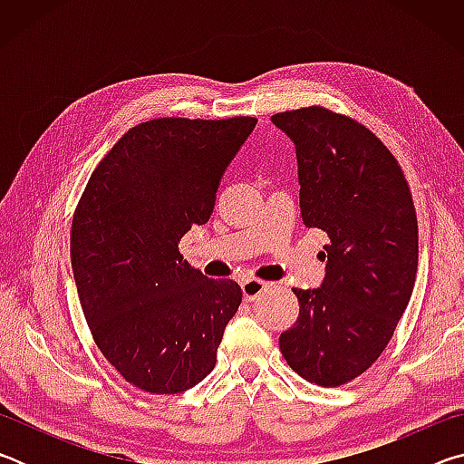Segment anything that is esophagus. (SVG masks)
Returning a JSON list of instances; mask_svg holds the SVG:
<instances>
[{"mask_svg": "<svg viewBox=\"0 0 464 464\" xmlns=\"http://www.w3.org/2000/svg\"><path fill=\"white\" fill-rule=\"evenodd\" d=\"M268 288V282L264 280H257V278H247L241 282V293H243V301H256L257 296H260L264 290Z\"/></svg>", "mask_w": 464, "mask_h": 464, "instance_id": "1", "label": "esophagus"}]
</instances>
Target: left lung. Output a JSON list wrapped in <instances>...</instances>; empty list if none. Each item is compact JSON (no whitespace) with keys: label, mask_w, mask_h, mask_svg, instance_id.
<instances>
[{"label":"left lung","mask_w":464,"mask_h":464,"mask_svg":"<svg viewBox=\"0 0 464 464\" xmlns=\"http://www.w3.org/2000/svg\"><path fill=\"white\" fill-rule=\"evenodd\" d=\"M272 122L295 143L298 202L307 227L327 233L319 288L295 295L296 324L280 352L304 381L340 387L387 348L418 272V218L392 153L362 124L321 106Z\"/></svg>","instance_id":"1"}]
</instances>
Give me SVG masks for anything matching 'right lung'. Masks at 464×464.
<instances>
[{
	"label": "right lung",
	"mask_w": 464,
	"mask_h": 464,
	"mask_svg": "<svg viewBox=\"0 0 464 464\" xmlns=\"http://www.w3.org/2000/svg\"><path fill=\"white\" fill-rule=\"evenodd\" d=\"M256 122L139 124L93 169L77 204L72 268L83 315L108 362L147 392L198 384L239 309L237 282L207 278L178 243L213 215L225 171Z\"/></svg>",
	"instance_id": "obj_1"
}]
</instances>
